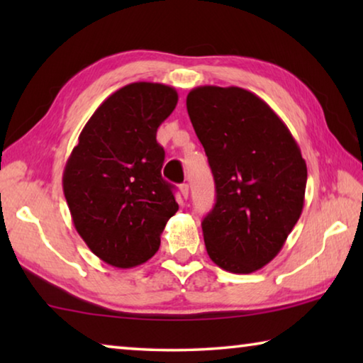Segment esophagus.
I'll return each instance as SVG.
<instances>
[{
	"label": "esophagus",
	"instance_id": "34e87169",
	"mask_svg": "<svg viewBox=\"0 0 363 363\" xmlns=\"http://www.w3.org/2000/svg\"><path fill=\"white\" fill-rule=\"evenodd\" d=\"M179 192H181V195L184 196V199H187V196H189V186H187V184H181Z\"/></svg>",
	"mask_w": 363,
	"mask_h": 363
}]
</instances>
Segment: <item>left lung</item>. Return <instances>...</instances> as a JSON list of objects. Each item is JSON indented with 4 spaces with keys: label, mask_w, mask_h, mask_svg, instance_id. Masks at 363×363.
<instances>
[{
    "label": "left lung",
    "mask_w": 363,
    "mask_h": 363,
    "mask_svg": "<svg viewBox=\"0 0 363 363\" xmlns=\"http://www.w3.org/2000/svg\"><path fill=\"white\" fill-rule=\"evenodd\" d=\"M187 112L216 184L201 223L208 255L227 272H255L280 253L303 213L299 145L261 97L238 86L194 88Z\"/></svg>",
    "instance_id": "8db88e82"
}]
</instances>
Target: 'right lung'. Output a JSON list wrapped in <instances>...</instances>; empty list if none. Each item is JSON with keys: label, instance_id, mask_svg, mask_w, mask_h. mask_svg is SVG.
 Masks as SVG:
<instances>
[{"label": "right lung", "instance_id": "right-lung-1", "mask_svg": "<svg viewBox=\"0 0 363 363\" xmlns=\"http://www.w3.org/2000/svg\"><path fill=\"white\" fill-rule=\"evenodd\" d=\"M177 104L174 88L138 82L108 96L67 160L62 187L79 237L104 262L131 269L150 259L179 206L162 177L157 130Z\"/></svg>", "mask_w": 363, "mask_h": 363}]
</instances>
